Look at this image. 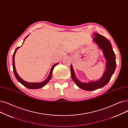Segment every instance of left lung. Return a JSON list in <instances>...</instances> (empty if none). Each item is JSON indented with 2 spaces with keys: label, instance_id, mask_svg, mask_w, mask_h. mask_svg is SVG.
<instances>
[{
  "label": "left lung",
  "instance_id": "1",
  "mask_svg": "<svg viewBox=\"0 0 128 128\" xmlns=\"http://www.w3.org/2000/svg\"><path fill=\"white\" fill-rule=\"evenodd\" d=\"M94 35L95 37L93 38V41L97 44L100 48L102 50L104 56L107 60L106 69L102 77L97 81L90 82H81L77 80L72 66V65H70L72 79L78 87L85 90H94L102 88L107 84L114 73L116 68V55L110 41L107 38L98 33H94Z\"/></svg>",
  "mask_w": 128,
  "mask_h": 128
}]
</instances>
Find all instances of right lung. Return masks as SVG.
<instances>
[{"label": "right lung", "instance_id": "right-lung-1", "mask_svg": "<svg viewBox=\"0 0 128 128\" xmlns=\"http://www.w3.org/2000/svg\"><path fill=\"white\" fill-rule=\"evenodd\" d=\"M26 36V37H27ZM26 38H24V40ZM19 47H18L17 48H16L15 51H14V52L13 54V57H12V65H13V70H14V76L16 77V80H17L22 85H23L24 86H25L26 87L28 88H29V89H38V88H40L42 87H43L44 86H45L47 83L48 82V81L51 80V77H52V72H53V70L54 69V68L55 67V66H56V65L58 64V63H56L54 64L52 68L51 69V70H50V74H49V75L48 76V77L47 78L42 82H26L24 80L22 79H21V78L19 77V76L18 75V74L16 73V68H15V65H14V55L16 54V50L18 49Z\"/></svg>", "mask_w": 128, "mask_h": 128}]
</instances>
